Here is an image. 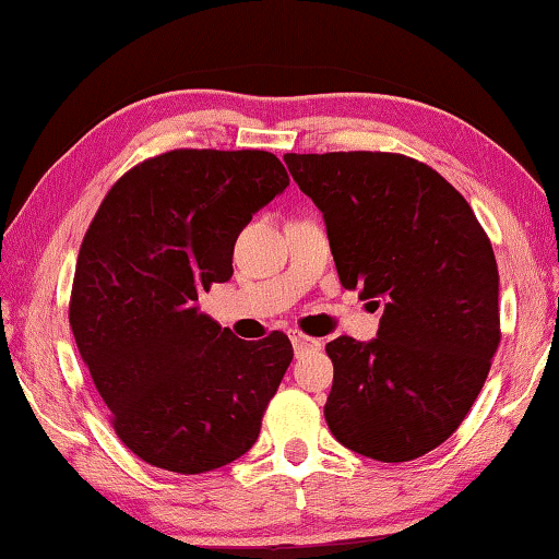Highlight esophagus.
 <instances>
[{
    "mask_svg": "<svg viewBox=\"0 0 559 559\" xmlns=\"http://www.w3.org/2000/svg\"><path fill=\"white\" fill-rule=\"evenodd\" d=\"M288 336H290V344H294V348H296V354L308 352V348H319V346H321L319 338L306 336V333L298 331V329H290Z\"/></svg>",
    "mask_w": 559,
    "mask_h": 559,
    "instance_id": "obj_1",
    "label": "esophagus"
}]
</instances>
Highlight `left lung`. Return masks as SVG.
Segmentation results:
<instances>
[{
	"label": "left lung",
	"mask_w": 559,
	"mask_h": 559,
	"mask_svg": "<svg viewBox=\"0 0 559 559\" xmlns=\"http://www.w3.org/2000/svg\"><path fill=\"white\" fill-rule=\"evenodd\" d=\"M283 160L323 213L341 286L384 298L377 338L326 344L331 435L377 462L419 460L460 429L502 338L492 243L460 190L414 157Z\"/></svg>",
	"instance_id": "left-lung-1"
}]
</instances>
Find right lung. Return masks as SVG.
Segmentation results:
<instances>
[{
  "label": "right lung",
  "mask_w": 559,
  "mask_h": 559,
  "mask_svg": "<svg viewBox=\"0 0 559 559\" xmlns=\"http://www.w3.org/2000/svg\"><path fill=\"white\" fill-rule=\"evenodd\" d=\"M288 186L265 150L180 147L107 190L82 238L70 326L110 424L140 460L203 474L261 435L294 346L236 338L198 296L233 276V246Z\"/></svg>",
  "instance_id": "obj_1"
}]
</instances>
